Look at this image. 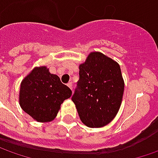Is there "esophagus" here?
Instances as JSON below:
<instances>
[{"label": "esophagus", "instance_id": "34e87169", "mask_svg": "<svg viewBox=\"0 0 158 158\" xmlns=\"http://www.w3.org/2000/svg\"><path fill=\"white\" fill-rule=\"evenodd\" d=\"M68 86L72 89H73V83H72V82H69V83H68Z\"/></svg>", "mask_w": 158, "mask_h": 158}]
</instances>
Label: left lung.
I'll use <instances>...</instances> for the list:
<instances>
[{
  "instance_id": "obj_1",
  "label": "left lung",
  "mask_w": 158,
  "mask_h": 158,
  "mask_svg": "<svg viewBox=\"0 0 158 158\" xmlns=\"http://www.w3.org/2000/svg\"><path fill=\"white\" fill-rule=\"evenodd\" d=\"M123 92L119 65L101 52H93L79 66V80L72 101L83 124L101 127L118 113Z\"/></svg>"
}]
</instances>
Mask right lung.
I'll list each match as a JSON object with an SVG mask.
<instances>
[{
  "instance_id": "add662e5",
  "label": "right lung",
  "mask_w": 158,
  "mask_h": 158,
  "mask_svg": "<svg viewBox=\"0 0 158 158\" xmlns=\"http://www.w3.org/2000/svg\"><path fill=\"white\" fill-rule=\"evenodd\" d=\"M72 91L51 74L46 67L35 68L21 82L19 104L22 109L39 122H49L57 116L60 105Z\"/></svg>"
}]
</instances>
